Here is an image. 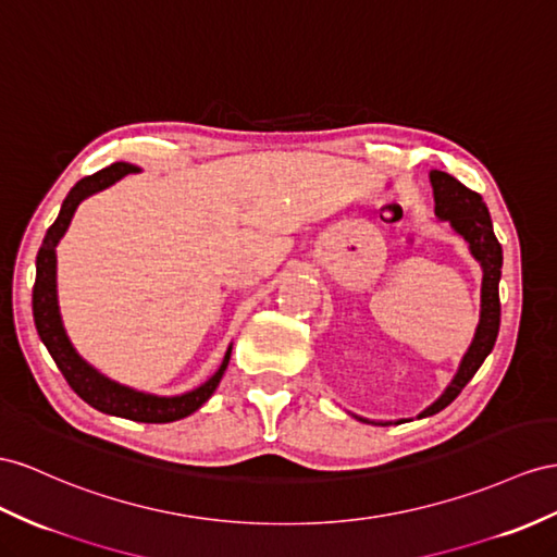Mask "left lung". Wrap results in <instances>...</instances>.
<instances>
[{"label":"left lung","mask_w":557,"mask_h":557,"mask_svg":"<svg viewBox=\"0 0 557 557\" xmlns=\"http://www.w3.org/2000/svg\"><path fill=\"white\" fill-rule=\"evenodd\" d=\"M431 185H433V197H435V216L440 221H447L451 231L463 237L468 245V251L482 268V294H480V322L473 336V344L468 346L463 360L456 369L449 386L445 388L433 405H428L419 419L433 417L437 411L445 409L456 400L466 383L475 376L484 358L492 352L496 336H498V324H502V304H498V280H502V265H504V251L498 239L494 235L490 209L482 202V197L473 190H468L463 183L456 181L454 176L445 174V171H431ZM362 423H376V425H391V423H403L400 421H372L352 414Z\"/></svg>","instance_id":"left-lung-1"}]
</instances>
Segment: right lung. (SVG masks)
<instances>
[{
	"instance_id": "obj_1",
	"label": "right lung",
	"mask_w": 557,
	"mask_h": 557,
	"mask_svg": "<svg viewBox=\"0 0 557 557\" xmlns=\"http://www.w3.org/2000/svg\"><path fill=\"white\" fill-rule=\"evenodd\" d=\"M136 171H140V169L129 162L110 164L101 171H96L94 176L82 178L75 188L67 193V197L63 199L59 219H55L53 225L47 231V237H45V242H41L39 253H37L33 315H35V326H37L41 344L47 346L53 362L59 364L65 381L70 383V388H73L84 403L91 405L98 411H103V414L122 417L129 421L171 423V421L190 417L193 411L202 407L213 395V391L219 388V383L227 369V362H231L233 344L227 346V350L223 355V362L216 369V374L207 379L202 386H197L183 395H169V397L143 393V391L122 386V383L108 379L75 350L73 341H70L65 326H63L61 308H59V289H55V247H59V242L65 235L70 221H73L79 202H84V199L96 195V193L110 188L112 183H117L126 174H136Z\"/></svg>"
}]
</instances>
